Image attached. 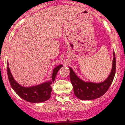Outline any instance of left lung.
Segmentation results:
<instances>
[{
    "instance_id": "8db88e82",
    "label": "left lung",
    "mask_w": 125,
    "mask_h": 125,
    "mask_svg": "<svg viewBox=\"0 0 125 125\" xmlns=\"http://www.w3.org/2000/svg\"><path fill=\"white\" fill-rule=\"evenodd\" d=\"M113 65L112 72L104 82L101 83L84 82L76 76L70 67V78L73 85L75 95L82 100H90L98 98L107 92L114 79L116 72V59L115 52H113Z\"/></svg>"
}]
</instances>
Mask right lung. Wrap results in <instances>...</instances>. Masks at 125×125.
Masks as SVG:
<instances>
[{"mask_svg":"<svg viewBox=\"0 0 125 125\" xmlns=\"http://www.w3.org/2000/svg\"><path fill=\"white\" fill-rule=\"evenodd\" d=\"M7 65L8 66L9 63L7 62ZM62 67V65H60L53 69L52 75V80L50 81L30 87H24L19 85L13 79L9 67H7V71L11 86L20 97L31 103H40L48 100L50 98L52 92L51 84L53 83L57 72Z\"/></svg>","mask_w":125,"mask_h":125,"instance_id":"obj_1","label":"right lung"}]
</instances>
